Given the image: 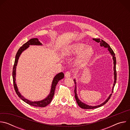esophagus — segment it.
<instances>
[{"label": "esophagus", "instance_id": "1", "mask_svg": "<svg viewBox=\"0 0 130 130\" xmlns=\"http://www.w3.org/2000/svg\"><path fill=\"white\" fill-rule=\"evenodd\" d=\"M71 76V73L70 71H67L65 73V77L66 78H69Z\"/></svg>", "mask_w": 130, "mask_h": 130}]
</instances>
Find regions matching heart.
I'll return each mask as SVG.
<instances>
[{
  "instance_id": "1",
  "label": "heart",
  "mask_w": 130,
  "mask_h": 130,
  "mask_svg": "<svg viewBox=\"0 0 130 130\" xmlns=\"http://www.w3.org/2000/svg\"><path fill=\"white\" fill-rule=\"evenodd\" d=\"M80 53L76 60L78 64L80 65H85L91 57L93 55L94 51L91 46H87L84 44L78 43L71 46L70 47L64 50L63 53L64 55L70 56L72 54Z\"/></svg>"
}]
</instances>
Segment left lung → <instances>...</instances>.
<instances>
[{"mask_svg":"<svg viewBox=\"0 0 130 130\" xmlns=\"http://www.w3.org/2000/svg\"><path fill=\"white\" fill-rule=\"evenodd\" d=\"M93 40L97 42V43H100V46L101 47H104L105 48H108V50L109 51V53H110V54L112 55L113 57V61H114V84H113V88H112V93L113 92V90H114V86L115 85V84L116 83V80H117V72H116V57H115V54L113 51V50H112V49L109 46V45L107 43H106L105 41H104L103 40H100V39H93ZM74 81V82H75V90H74V91H75V99L76 100V101L78 104V105L81 107L82 108H83V109H94V108H98V107H99L100 106H102V105H104L105 103H106L107 102V101L109 100V99H110L111 96H112V94H110V95L109 96V97L107 98V99L103 102L102 103V104L99 105H97V106H89L87 104H86L85 103H84L83 102H81L78 98V96H77V84H76V80L74 79L73 80Z\"/></svg>","mask_w":130,"mask_h":130,"instance_id":"1","label":"left lung"}]
</instances>
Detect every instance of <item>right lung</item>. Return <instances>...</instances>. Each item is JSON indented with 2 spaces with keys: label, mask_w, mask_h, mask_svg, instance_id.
<instances>
[{
  "label": "right lung",
  "mask_w": 130,
  "mask_h": 130,
  "mask_svg": "<svg viewBox=\"0 0 130 130\" xmlns=\"http://www.w3.org/2000/svg\"><path fill=\"white\" fill-rule=\"evenodd\" d=\"M30 45H42V44L40 42V41L38 38L31 39L29 41H28L27 43L24 44L19 49H18L16 54V56H15V62H14V64L13 66V72H12L14 87L16 93L17 94L18 96L22 100H23L24 102H25L26 103H27V104H28L30 105L33 106L43 107L46 106L47 105H48L51 102L52 99L54 95V91L55 89V87H56V86H57L58 82L64 77V74L63 72H60V73L57 74V75L54 77V78H53V80L52 81L51 88V91H50V94L47 96V97L45 99L41 100V101H30V100L25 98L21 94L19 91H18L17 87V85L15 82L16 68L18 60V59H19V58H20V55L21 54L22 52L24 51L25 50H26L27 48H28Z\"/></svg>",
  "instance_id": "1"
}]
</instances>
